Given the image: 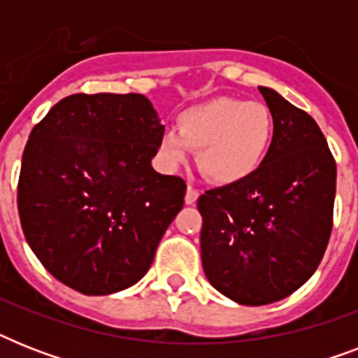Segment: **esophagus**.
<instances>
[{"instance_id":"1","label":"esophagus","mask_w":358,"mask_h":358,"mask_svg":"<svg viewBox=\"0 0 358 358\" xmlns=\"http://www.w3.org/2000/svg\"><path fill=\"white\" fill-rule=\"evenodd\" d=\"M196 199H199V191L187 185V189H185V204H195Z\"/></svg>"}]
</instances>
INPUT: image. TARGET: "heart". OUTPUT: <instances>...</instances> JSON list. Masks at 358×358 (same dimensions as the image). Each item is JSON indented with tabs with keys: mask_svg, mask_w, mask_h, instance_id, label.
I'll return each mask as SVG.
<instances>
[{
	"mask_svg": "<svg viewBox=\"0 0 358 358\" xmlns=\"http://www.w3.org/2000/svg\"><path fill=\"white\" fill-rule=\"evenodd\" d=\"M275 137V119L267 106L219 96L184 109L176 129L159 139L165 169L184 165L196 150V163L208 178L221 185L250 178L266 162Z\"/></svg>",
	"mask_w": 358,
	"mask_h": 358,
	"instance_id": "b5f03b06",
	"label": "heart"
}]
</instances>
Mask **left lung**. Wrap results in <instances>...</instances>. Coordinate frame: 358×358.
<instances>
[{
    "label": "left lung",
    "instance_id": "8db88e82",
    "mask_svg": "<svg viewBox=\"0 0 358 358\" xmlns=\"http://www.w3.org/2000/svg\"><path fill=\"white\" fill-rule=\"evenodd\" d=\"M275 119L266 162L250 178L199 196L208 282L238 305L260 306L301 288L333 229L336 163L310 115L258 87Z\"/></svg>",
    "mask_w": 358,
    "mask_h": 358
}]
</instances>
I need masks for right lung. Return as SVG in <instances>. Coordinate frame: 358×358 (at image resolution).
Here are the masks:
<instances>
[{
  "label": "right lung",
  "instance_id": "add662e5",
  "mask_svg": "<svg viewBox=\"0 0 358 358\" xmlns=\"http://www.w3.org/2000/svg\"><path fill=\"white\" fill-rule=\"evenodd\" d=\"M165 134L143 94H72L25 145L18 213L31 250L53 277L109 295L145 277L184 206L185 182L154 171Z\"/></svg>",
  "mask_w": 358,
  "mask_h": 358
}]
</instances>
